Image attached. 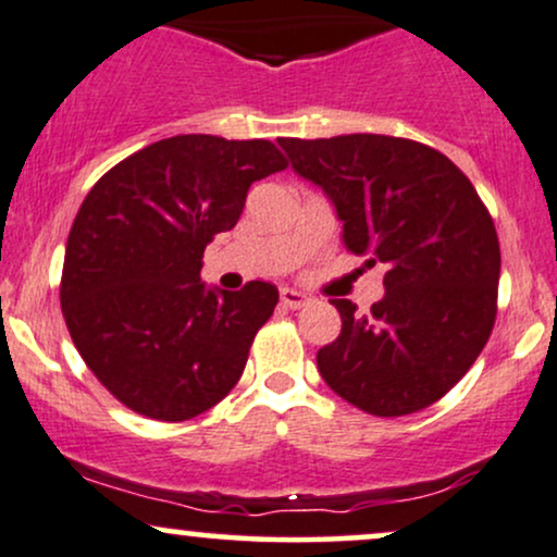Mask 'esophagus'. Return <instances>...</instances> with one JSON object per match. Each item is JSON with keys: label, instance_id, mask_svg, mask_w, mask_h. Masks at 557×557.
<instances>
[{"label": "esophagus", "instance_id": "1", "mask_svg": "<svg viewBox=\"0 0 557 557\" xmlns=\"http://www.w3.org/2000/svg\"><path fill=\"white\" fill-rule=\"evenodd\" d=\"M281 305L289 307V310H299V307L310 305V297L297 289H281Z\"/></svg>", "mask_w": 557, "mask_h": 557}]
</instances>
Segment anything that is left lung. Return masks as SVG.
Masks as SVG:
<instances>
[{"label":"left lung","instance_id":"1","mask_svg":"<svg viewBox=\"0 0 557 557\" xmlns=\"http://www.w3.org/2000/svg\"><path fill=\"white\" fill-rule=\"evenodd\" d=\"M278 146L333 202L346 250L385 265V294L368 315L331 299L342 333L318 351L320 375L368 414L430 407L493 333L500 245L487 208L448 156L407 137H281Z\"/></svg>","mask_w":557,"mask_h":557}]
</instances>
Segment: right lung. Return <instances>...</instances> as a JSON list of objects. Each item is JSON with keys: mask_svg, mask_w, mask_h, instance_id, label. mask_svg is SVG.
Instances as JSON below:
<instances>
[{"mask_svg": "<svg viewBox=\"0 0 557 557\" xmlns=\"http://www.w3.org/2000/svg\"><path fill=\"white\" fill-rule=\"evenodd\" d=\"M281 169L271 140L174 135L116 163L85 195L59 299L85 364L124 407L182 422L237 385L278 289L206 286L202 252L237 224L252 182Z\"/></svg>", "mask_w": 557, "mask_h": 557, "instance_id": "right-lung-1", "label": "right lung"}]
</instances>
